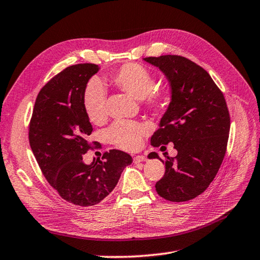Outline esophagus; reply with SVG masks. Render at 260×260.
<instances>
[{"label":"esophagus","mask_w":260,"mask_h":260,"mask_svg":"<svg viewBox=\"0 0 260 260\" xmlns=\"http://www.w3.org/2000/svg\"><path fill=\"white\" fill-rule=\"evenodd\" d=\"M134 162L135 164H138V162H141V161H146L147 160V157L146 156H143V155H137V156H135L134 157Z\"/></svg>","instance_id":"esophagus-1"}]
</instances>
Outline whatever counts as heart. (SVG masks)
I'll use <instances>...</instances> for the list:
<instances>
[{
  "instance_id": "1",
  "label": "heart",
  "mask_w": 260,
  "mask_h": 260,
  "mask_svg": "<svg viewBox=\"0 0 260 260\" xmlns=\"http://www.w3.org/2000/svg\"><path fill=\"white\" fill-rule=\"evenodd\" d=\"M114 86L122 89L137 100H143L144 104L149 110L160 111L167 104L168 94L165 90L155 89L156 77L145 66L136 63H127L114 72L110 76ZM83 107L90 122L101 124L107 116L106 113V90L98 80L87 83L83 92ZM149 133L147 124L131 122V120H117L108 129L107 136L115 146L134 150L141 146L143 137Z\"/></svg>"
}]
</instances>
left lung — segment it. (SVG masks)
<instances>
[{
  "label": "left lung",
  "mask_w": 260,
  "mask_h": 260,
  "mask_svg": "<svg viewBox=\"0 0 260 260\" xmlns=\"http://www.w3.org/2000/svg\"><path fill=\"white\" fill-rule=\"evenodd\" d=\"M144 59L159 68L172 87V102L150 144L174 143L177 150L176 157L164 153V160L154 152L148 155L166 167L155 188L166 201H190L206 190L225 157L231 116L224 94L202 66L184 56Z\"/></svg>",
  "instance_id": "obj_1"
}]
</instances>
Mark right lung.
<instances>
[{
  "mask_svg": "<svg viewBox=\"0 0 260 260\" xmlns=\"http://www.w3.org/2000/svg\"><path fill=\"white\" fill-rule=\"evenodd\" d=\"M98 71L96 64H76L52 77L38 94L28 126L29 145L48 184L66 202L83 207L110 195L133 161L129 154L118 149L89 165L83 161L95 143L87 141L93 127L82 98Z\"/></svg>",
  "mask_w": 260,
  "mask_h": 260,
  "instance_id": "obj_1",
  "label": "right lung"
}]
</instances>
